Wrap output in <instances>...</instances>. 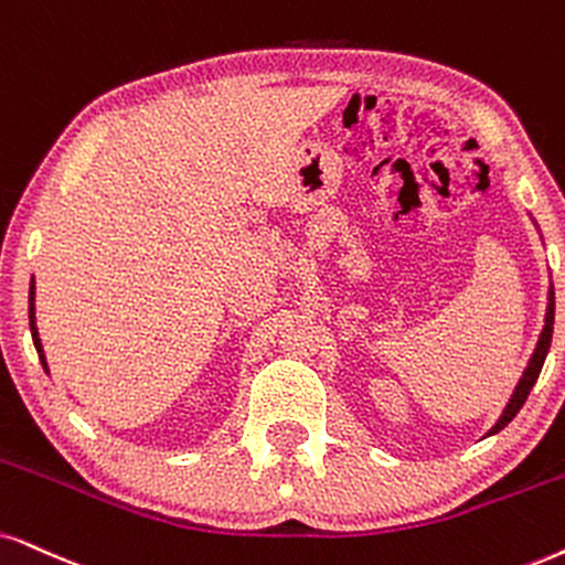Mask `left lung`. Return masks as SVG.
I'll use <instances>...</instances> for the list:
<instances>
[{"instance_id":"1","label":"left lung","mask_w":565,"mask_h":565,"mask_svg":"<svg viewBox=\"0 0 565 565\" xmlns=\"http://www.w3.org/2000/svg\"><path fill=\"white\" fill-rule=\"evenodd\" d=\"M553 323H555V291H553V284H550V289H547L545 328H542V333H540V339H537V347H534V352H532V356H530V365H526L524 375L519 377V383H516V388H513L509 404H505L503 414H501V417H498V423L490 427L488 435L501 433L503 427L509 425L513 417H516L521 406H524L526 396H530V391H532V385L537 383L542 365H545V356H547V352H550V341H553Z\"/></svg>"}]
</instances>
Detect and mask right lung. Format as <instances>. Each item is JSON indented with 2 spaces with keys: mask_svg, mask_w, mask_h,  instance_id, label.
Instances as JSON below:
<instances>
[{
  "mask_svg": "<svg viewBox=\"0 0 565 565\" xmlns=\"http://www.w3.org/2000/svg\"><path fill=\"white\" fill-rule=\"evenodd\" d=\"M35 281H31V291H28V318H31V335H33V344H35V352H39V360L44 370L49 373L46 367V356H44V347H41V339H39V328H35Z\"/></svg>",
  "mask_w": 565,
  "mask_h": 565,
  "instance_id": "add662e5",
  "label": "right lung"
}]
</instances>
